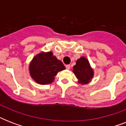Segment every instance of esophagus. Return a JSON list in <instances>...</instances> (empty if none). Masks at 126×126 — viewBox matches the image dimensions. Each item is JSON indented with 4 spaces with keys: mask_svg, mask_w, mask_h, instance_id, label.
<instances>
[{
    "mask_svg": "<svg viewBox=\"0 0 126 126\" xmlns=\"http://www.w3.org/2000/svg\"><path fill=\"white\" fill-rule=\"evenodd\" d=\"M65 67H66V69H68V70H69V69H70V68H71V66H70V65H67L66 66H65Z\"/></svg>",
    "mask_w": 126,
    "mask_h": 126,
    "instance_id": "34e87169",
    "label": "esophagus"
}]
</instances>
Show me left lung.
I'll return each instance as SVG.
<instances>
[{
	"label": "left lung",
	"instance_id": "8db88e82",
	"mask_svg": "<svg viewBox=\"0 0 126 126\" xmlns=\"http://www.w3.org/2000/svg\"><path fill=\"white\" fill-rule=\"evenodd\" d=\"M73 72L79 80V83L82 84H88L94 75V70L90 66L89 61L84 57L77 59L76 65L73 67Z\"/></svg>",
	"mask_w": 126,
	"mask_h": 126
}]
</instances>
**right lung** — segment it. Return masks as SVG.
I'll return each mask as SVG.
<instances>
[{"label": "right lung", "instance_id": "1", "mask_svg": "<svg viewBox=\"0 0 126 126\" xmlns=\"http://www.w3.org/2000/svg\"><path fill=\"white\" fill-rule=\"evenodd\" d=\"M65 69L63 63L51 51L40 52L33 57L29 64L31 77L40 84L52 83L57 73Z\"/></svg>", "mask_w": 126, "mask_h": 126}]
</instances>
